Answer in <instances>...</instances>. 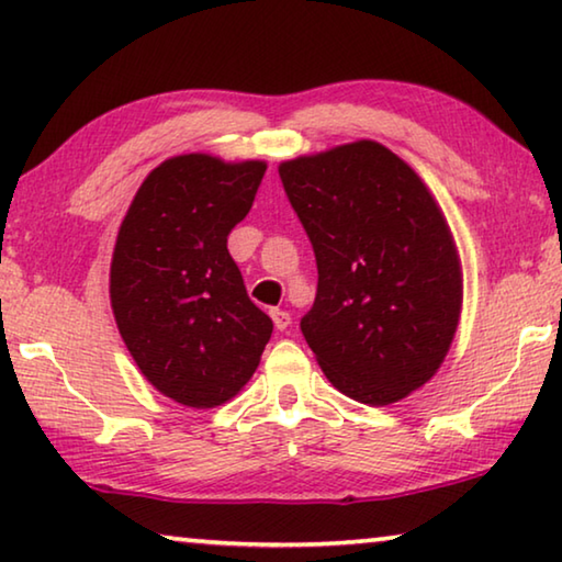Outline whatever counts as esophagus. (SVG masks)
<instances>
[{
    "mask_svg": "<svg viewBox=\"0 0 562 562\" xmlns=\"http://www.w3.org/2000/svg\"><path fill=\"white\" fill-rule=\"evenodd\" d=\"M270 317H272V322H274V327H278L280 331L290 327V315H288V312H284V310H278V307L270 310Z\"/></svg>",
    "mask_w": 562,
    "mask_h": 562,
    "instance_id": "34e87169",
    "label": "esophagus"
}]
</instances>
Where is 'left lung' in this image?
Here are the masks:
<instances>
[{
	"instance_id": "1",
	"label": "left lung",
	"mask_w": 562,
	"mask_h": 562,
	"mask_svg": "<svg viewBox=\"0 0 562 562\" xmlns=\"http://www.w3.org/2000/svg\"><path fill=\"white\" fill-rule=\"evenodd\" d=\"M284 193L317 258L302 335L355 402L389 406L439 372L463 307L459 247L422 176L361 138L282 160Z\"/></svg>"
}]
</instances>
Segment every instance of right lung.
<instances>
[{
	"mask_svg": "<svg viewBox=\"0 0 562 562\" xmlns=\"http://www.w3.org/2000/svg\"><path fill=\"white\" fill-rule=\"evenodd\" d=\"M265 170V160L213 154L166 158L119 227L109 294L121 339L140 374L190 408L240 394L272 335L227 252Z\"/></svg>",
	"mask_w": 562,
	"mask_h": 562,
	"instance_id": "obj_1",
	"label": "right lung"
}]
</instances>
